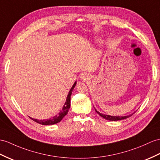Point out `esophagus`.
Returning a JSON list of instances; mask_svg holds the SVG:
<instances>
[{"mask_svg": "<svg viewBox=\"0 0 160 160\" xmlns=\"http://www.w3.org/2000/svg\"><path fill=\"white\" fill-rule=\"evenodd\" d=\"M85 77H86V75H83V79H84V78H85Z\"/></svg>", "mask_w": 160, "mask_h": 160, "instance_id": "1", "label": "esophagus"}]
</instances>
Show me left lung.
<instances>
[{
  "label": "left lung",
  "instance_id": "obj_1",
  "mask_svg": "<svg viewBox=\"0 0 160 160\" xmlns=\"http://www.w3.org/2000/svg\"><path fill=\"white\" fill-rule=\"evenodd\" d=\"M96 110V109H95ZM96 112L98 113L100 116L102 117V118H104L105 119H107V120H110V121H118V120H122V119H126L128 118H129V117L132 116V115H127V116H123V117H115V116H110V115H104V114H102L99 112L98 111H97L96 110Z\"/></svg>",
  "mask_w": 160,
  "mask_h": 160
}]
</instances>
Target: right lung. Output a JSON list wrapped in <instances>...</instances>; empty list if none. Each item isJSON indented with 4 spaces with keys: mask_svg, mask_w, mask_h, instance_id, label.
I'll list each match as a JSON object with an SVG mask.
<instances>
[{
    "mask_svg": "<svg viewBox=\"0 0 160 160\" xmlns=\"http://www.w3.org/2000/svg\"><path fill=\"white\" fill-rule=\"evenodd\" d=\"M76 85V82H75L74 85H72V87L71 88V90H70L68 96H67V101H66V102L64 105V107L62 108V110L58 113L57 115L53 117V118H50L49 119H43V120H37L36 119H32L34 122H37L38 123H40L42 124V125H53V124H55L57 123L58 122H60V121L64 118V117L66 116L67 115L68 110L70 108V107H71V93L72 92L74 88L75 87Z\"/></svg>",
    "mask_w": 160,
    "mask_h": 160,
    "instance_id": "add662e5",
    "label": "right lung"
}]
</instances>
